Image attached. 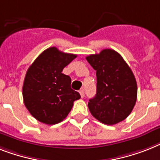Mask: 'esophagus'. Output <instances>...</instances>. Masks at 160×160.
Returning <instances> with one entry per match:
<instances>
[{
  "label": "esophagus",
  "instance_id": "1",
  "mask_svg": "<svg viewBox=\"0 0 160 160\" xmlns=\"http://www.w3.org/2000/svg\"><path fill=\"white\" fill-rule=\"evenodd\" d=\"M80 96H81V98H83L84 96V90L83 89H81L80 90Z\"/></svg>",
  "mask_w": 160,
  "mask_h": 160
}]
</instances>
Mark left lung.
I'll return each mask as SVG.
<instances>
[{
	"instance_id": "1",
	"label": "left lung",
	"mask_w": 160,
	"mask_h": 160,
	"mask_svg": "<svg viewBox=\"0 0 160 160\" xmlns=\"http://www.w3.org/2000/svg\"><path fill=\"white\" fill-rule=\"evenodd\" d=\"M86 60L97 76V93L88 102L89 111L103 124L120 122L132 112L137 98V84L132 70L112 49H103Z\"/></svg>"
}]
</instances>
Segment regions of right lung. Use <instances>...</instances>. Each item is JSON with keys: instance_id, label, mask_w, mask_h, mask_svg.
Instances as JSON below:
<instances>
[{"instance_id": "right-lung-1", "label": "right lung", "mask_w": 160, "mask_h": 160, "mask_svg": "<svg viewBox=\"0 0 160 160\" xmlns=\"http://www.w3.org/2000/svg\"><path fill=\"white\" fill-rule=\"evenodd\" d=\"M77 56L49 48L40 54L26 72L23 98L26 108L38 121L48 125L61 122L80 93L71 88V79L62 73Z\"/></svg>"}]
</instances>
